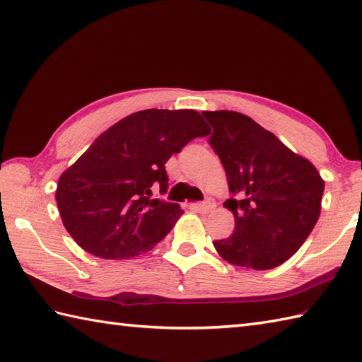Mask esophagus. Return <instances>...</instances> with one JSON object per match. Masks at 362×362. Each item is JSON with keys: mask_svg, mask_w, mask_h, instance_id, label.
Instances as JSON below:
<instances>
[{"mask_svg": "<svg viewBox=\"0 0 362 362\" xmlns=\"http://www.w3.org/2000/svg\"><path fill=\"white\" fill-rule=\"evenodd\" d=\"M194 209H196L197 211H201V213H209V211L213 209V204H211L210 199H206L205 202L194 204Z\"/></svg>", "mask_w": 362, "mask_h": 362, "instance_id": "esophagus-1", "label": "esophagus"}]
</instances>
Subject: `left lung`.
<instances>
[{"mask_svg": "<svg viewBox=\"0 0 362 362\" xmlns=\"http://www.w3.org/2000/svg\"><path fill=\"white\" fill-rule=\"evenodd\" d=\"M213 127L209 143L226 169L235 230L213 241L219 255L240 267L264 271L289 259L320 214L324 180L308 160L247 115L202 112Z\"/></svg>", "mask_w": 362, "mask_h": 362, "instance_id": "8db88e82", "label": "left lung"}]
</instances>
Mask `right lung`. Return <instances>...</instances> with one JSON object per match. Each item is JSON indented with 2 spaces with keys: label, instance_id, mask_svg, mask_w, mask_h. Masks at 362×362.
I'll return each instance as SVG.
<instances>
[{
  "label": "right lung",
  "instance_id": "right-lung-1",
  "mask_svg": "<svg viewBox=\"0 0 362 362\" xmlns=\"http://www.w3.org/2000/svg\"><path fill=\"white\" fill-rule=\"evenodd\" d=\"M205 135L209 126L194 110L148 109L107 129L59 179L56 201L68 233L105 259L151 250L183 213L152 191L166 193L169 157Z\"/></svg>",
  "mask_w": 362,
  "mask_h": 362
}]
</instances>
